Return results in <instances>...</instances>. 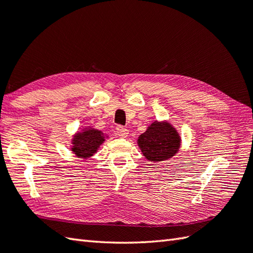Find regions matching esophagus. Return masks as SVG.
Returning <instances> with one entry per match:
<instances>
[{
  "mask_svg": "<svg viewBox=\"0 0 253 253\" xmlns=\"http://www.w3.org/2000/svg\"><path fill=\"white\" fill-rule=\"evenodd\" d=\"M116 133L122 138H125L128 136V129H126L124 126H117L116 127Z\"/></svg>",
  "mask_w": 253,
  "mask_h": 253,
  "instance_id": "1",
  "label": "esophagus"
}]
</instances>
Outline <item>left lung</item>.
<instances>
[{
    "label": "left lung",
    "instance_id": "1",
    "mask_svg": "<svg viewBox=\"0 0 253 253\" xmlns=\"http://www.w3.org/2000/svg\"><path fill=\"white\" fill-rule=\"evenodd\" d=\"M138 146L150 162L169 160L178 152L180 137L168 122H153L138 138Z\"/></svg>",
    "mask_w": 253,
    "mask_h": 253
}]
</instances>
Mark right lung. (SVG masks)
Masks as SVG:
<instances>
[{
  "mask_svg": "<svg viewBox=\"0 0 253 253\" xmlns=\"http://www.w3.org/2000/svg\"><path fill=\"white\" fill-rule=\"evenodd\" d=\"M105 137L100 130L88 128L82 132H77L73 138L72 151L78 158L88 159L96 152L102 143L104 142Z\"/></svg>",
  "mask_w": 253,
  "mask_h": 253,
  "instance_id": "add662e5",
  "label": "right lung"
}]
</instances>
